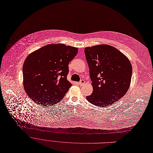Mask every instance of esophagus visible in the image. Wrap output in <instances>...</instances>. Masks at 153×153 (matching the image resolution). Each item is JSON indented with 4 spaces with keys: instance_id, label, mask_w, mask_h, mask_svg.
Instances as JSON below:
<instances>
[{
    "instance_id": "1",
    "label": "esophagus",
    "mask_w": 153,
    "mask_h": 153,
    "mask_svg": "<svg viewBox=\"0 0 153 153\" xmlns=\"http://www.w3.org/2000/svg\"><path fill=\"white\" fill-rule=\"evenodd\" d=\"M84 83H85V81H84V79H81V80L79 82V84L80 85H84Z\"/></svg>"
}]
</instances>
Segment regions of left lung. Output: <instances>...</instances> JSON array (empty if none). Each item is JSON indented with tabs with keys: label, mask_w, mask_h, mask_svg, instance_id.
Segmentation results:
<instances>
[{
	"label": "left lung",
	"mask_w": 153,
	"mask_h": 153,
	"mask_svg": "<svg viewBox=\"0 0 153 153\" xmlns=\"http://www.w3.org/2000/svg\"><path fill=\"white\" fill-rule=\"evenodd\" d=\"M84 53L93 86V92L86 97L87 100L98 107H107L123 98L129 88L132 75L128 58L107 45L87 47Z\"/></svg>",
	"instance_id": "8db88e82"
}]
</instances>
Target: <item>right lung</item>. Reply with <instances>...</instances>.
<instances>
[{
    "instance_id": "obj_1",
    "label": "right lung",
    "mask_w": 153,
    "mask_h": 153,
    "mask_svg": "<svg viewBox=\"0 0 153 153\" xmlns=\"http://www.w3.org/2000/svg\"><path fill=\"white\" fill-rule=\"evenodd\" d=\"M77 53L75 47L50 44L30 53L23 66V86L30 99L45 107L62 100L72 86L68 65Z\"/></svg>"
}]
</instances>
